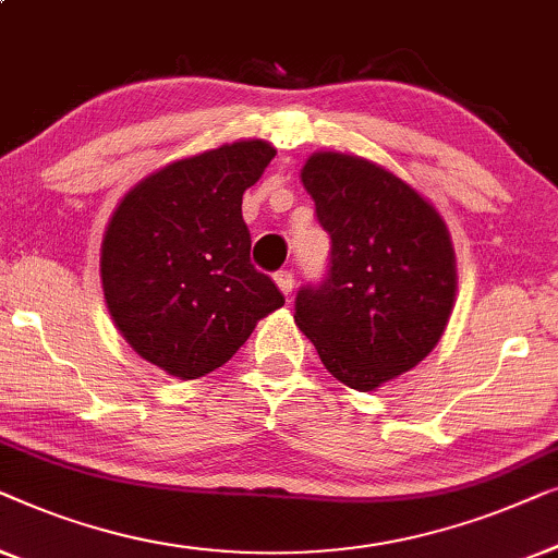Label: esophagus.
<instances>
[{"mask_svg":"<svg viewBox=\"0 0 558 558\" xmlns=\"http://www.w3.org/2000/svg\"><path fill=\"white\" fill-rule=\"evenodd\" d=\"M276 282H278L280 293L286 295V298H290V293H293V286H295L293 272H290V270H280V272H276Z\"/></svg>","mask_w":558,"mask_h":558,"instance_id":"obj_1","label":"esophagus"}]
</instances>
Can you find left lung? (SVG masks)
<instances>
[{
  "mask_svg": "<svg viewBox=\"0 0 558 558\" xmlns=\"http://www.w3.org/2000/svg\"><path fill=\"white\" fill-rule=\"evenodd\" d=\"M331 238L328 272L295 295V324L324 366L372 391L437 347L454 303L450 232L410 184L359 159L318 151L301 171Z\"/></svg>",
  "mask_w": 558,
  "mask_h": 558,
  "instance_id": "left-lung-1",
  "label": "left lung"
}]
</instances>
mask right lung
Returning a JSON list of instances; mask_svg holds the SVG:
<instances>
[{
	"label": "right lung",
	"instance_id": "right-lung-1",
	"mask_svg": "<svg viewBox=\"0 0 558 558\" xmlns=\"http://www.w3.org/2000/svg\"><path fill=\"white\" fill-rule=\"evenodd\" d=\"M276 156L238 141L146 177L125 194L100 247L113 324L141 359L179 379L227 364L255 324L286 303L250 263L242 194Z\"/></svg>",
	"mask_w": 558,
	"mask_h": 558
}]
</instances>
